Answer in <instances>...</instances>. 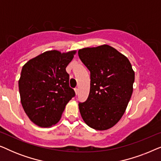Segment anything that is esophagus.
<instances>
[{
	"mask_svg": "<svg viewBox=\"0 0 161 161\" xmlns=\"http://www.w3.org/2000/svg\"><path fill=\"white\" fill-rule=\"evenodd\" d=\"M75 92L76 95L78 94V88H75Z\"/></svg>",
	"mask_w": 161,
	"mask_h": 161,
	"instance_id": "34e87169",
	"label": "esophagus"
}]
</instances>
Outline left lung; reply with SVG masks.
Wrapping results in <instances>:
<instances>
[{
    "mask_svg": "<svg viewBox=\"0 0 161 161\" xmlns=\"http://www.w3.org/2000/svg\"><path fill=\"white\" fill-rule=\"evenodd\" d=\"M90 71V92L79 103L86 124L97 130L111 128L125 114L133 94L135 72L128 58L111 46L103 45L78 50Z\"/></svg>",
    "mask_w": 161,
    "mask_h": 161,
    "instance_id": "left-lung-1",
    "label": "left lung"
}]
</instances>
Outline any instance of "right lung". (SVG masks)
Here are the masks:
<instances>
[{
	"label": "right lung",
	"mask_w": 161,
	"mask_h": 161,
	"mask_svg": "<svg viewBox=\"0 0 161 161\" xmlns=\"http://www.w3.org/2000/svg\"><path fill=\"white\" fill-rule=\"evenodd\" d=\"M75 53L76 50H49L31 59L22 68L18 83L21 104L35 125L42 127L56 125L66 105L75 95L66 71Z\"/></svg>",
	"instance_id": "add662e5"
}]
</instances>
